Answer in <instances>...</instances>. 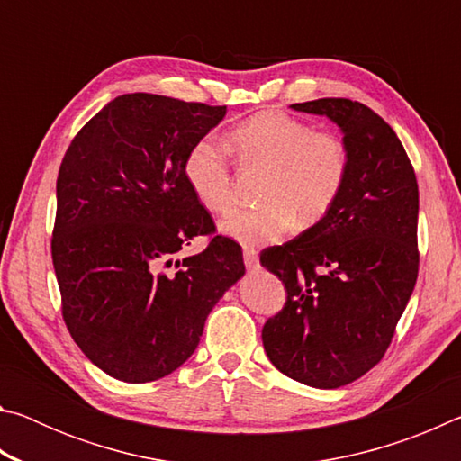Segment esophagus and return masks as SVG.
<instances>
[{
	"mask_svg": "<svg viewBox=\"0 0 461 461\" xmlns=\"http://www.w3.org/2000/svg\"><path fill=\"white\" fill-rule=\"evenodd\" d=\"M244 262L249 270L258 267V252L254 248H244Z\"/></svg>",
	"mask_w": 461,
	"mask_h": 461,
	"instance_id": "1",
	"label": "esophagus"
}]
</instances>
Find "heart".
<instances>
[{
  "label": "heart",
  "mask_w": 461,
  "mask_h": 461,
  "mask_svg": "<svg viewBox=\"0 0 461 461\" xmlns=\"http://www.w3.org/2000/svg\"><path fill=\"white\" fill-rule=\"evenodd\" d=\"M240 160L268 170L258 209H231L220 220L223 236L244 246L276 241L294 221L307 228L330 213L346 185L349 154L339 136L313 130L307 122L283 112H260L231 131ZM185 181L209 212L231 205L228 156L212 138L194 142L183 162Z\"/></svg>",
  "instance_id": "1"
}]
</instances>
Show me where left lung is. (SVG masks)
<instances>
[{"instance_id":"8db88e82","label":"left lung","mask_w":461,"mask_h":461,"mask_svg":"<svg viewBox=\"0 0 461 461\" xmlns=\"http://www.w3.org/2000/svg\"><path fill=\"white\" fill-rule=\"evenodd\" d=\"M291 107L338 123L349 170L323 220L262 252L286 288L262 343L285 376L339 388L382 360L415 288L419 186L401 140L370 107L339 97Z\"/></svg>"}]
</instances>
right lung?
I'll use <instances>...</instances> for the list:
<instances>
[{"mask_svg": "<svg viewBox=\"0 0 461 461\" xmlns=\"http://www.w3.org/2000/svg\"><path fill=\"white\" fill-rule=\"evenodd\" d=\"M225 112L128 93L93 115L62 158L52 231L62 317L109 376L142 384L175 372L197 349L217 301L244 276L241 248L223 236L173 258L215 230L183 162Z\"/></svg>", "mask_w": 461, "mask_h": 461, "instance_id": "1", "label": "right lung"}]
</instances>
